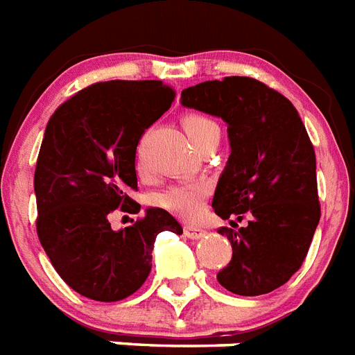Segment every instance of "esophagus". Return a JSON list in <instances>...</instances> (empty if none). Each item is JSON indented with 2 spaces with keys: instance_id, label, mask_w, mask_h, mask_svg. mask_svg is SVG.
<instances>
[{
  "instance_id": "esophagus-1",
  "label": "esophagus",
  "mask_w": 355,
  "mask_h": 355,
  "mask_svg": "<svg viewBox=\"0 0 355 355\" xmlns=\"http://www.w3.org/2000/svg\"><path fill=\"white\" fill-rule=\"evenodd\" d=\"M205 229H201V227H194V225H187L185 227V236L191 238V240H200L201 236H205Z\"/></svg>"
}]
</instances>
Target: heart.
Masks as SVG:
<instances>
[{"mask_svg":"<svg viewBox=\"0 0 355 355\" xmlns=\"http://www.w3.org/2000/svg\"><path fill=\"white\" fill-rule=\"evenodd\" d=\"M181 124H183L187 135L194 143L196 148L212 130L218 128L214 121L203 117V115H196V113L185 115L181 119ZM207 196H209L207 183H203V181H183V183H172V185L164 187L163 191L154 196V203L170 214H174V216L183 218V220H196L203 211Z\"/></svg>","mask_w":355,"mask_h":355,"instance_id":"b5f03b06","label":"heart"}]
</instances>
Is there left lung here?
I'll return each instance as SVG.
<instances>
[{
    "mask_svg": "<svg viewBox=\"0 0 355 355\" xmlns=\"http://www.w3.org/2000/svg\"><path fill=\"white\" fill-rule=\"evenodd\" d=\"M181 104L227 123L231 155L212 209L223 220L249 216L245 227L218 231L232 248L218 282L243 297L277 290L300 269L321 218L315 150L304 123L282 93L249 76L187 87Z\"/></svg>",
    "mask_w": 355,
    "mask_h": 355,
    "instance_id": "obj_1",
    "label": "left lung"
}]
</instances>
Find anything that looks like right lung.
Instances as JSON below:
<instances>
[{
	"label": "right lung",
	"mask_w": 355,
	"mask_h": 355,
	"mask_svg": "<svg viewBox=\"0 0 355 355\" xmlns=\"http://www.w3.org/2000/svg\"><path fill=\"white\" fill-rule=\"evenodd\" d=\"M175 92L161 80L97 82L56 107L34 170L36 231L65 284L101 302L141 288L152 269L155 236L183 229L163 209H148L121 231L115 212L137 214L135 150Z\"/></svg>",
	"instance_id": "1"
}]
</instances>
